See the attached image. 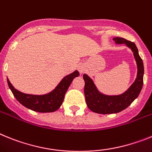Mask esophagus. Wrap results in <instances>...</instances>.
I'll return each mask as SVG.
<instances>
[{
    "mask_svg": "<svg viewBox=\"0 0 152 152\" xmlns=\"http://www.w3.org/2000/svg\"><path fill=\"white\" fill-rule=\"evenodd\" d=\"M86 66L84 64H83V63L79 64V66H78V70H79L80 73H83L86 71Z\"/></svg>",
    "mask_w": 152,
    "mask_h": 152,
    "instance_id": "34e87169",
    "label": "esophagus"
}]
</instances>
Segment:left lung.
<instances>
[{"label": "left lung", "mask_w": 152, "mask_h": 152, "mask_svg": "<svg viewBox=\"0 0 152 152\" xmlns=\"http://www.w3.org/2000/svg\"><path fill=\"white\" fill-rule=\"evenodd\" d=\"M113 40L117 44H125V46L131 49L136 61L138 72L136 79L131 86L124 93L118 96L102 94L96 88L92 79L88 75L83 74V80L85 81L84 94L87 106L93 113L99 114H113L125 109L138 97L143 86V61L138 54L136 45L122 37H115Z\"/></svg>", "instance_id": "left-lung-1"}]
</instances>
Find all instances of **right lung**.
<instances>
[{"instance_id": "add662e5", "label": "right lung", "mask_w": 152, "mask_h": 152, "mask_svg": "<svg viewBox=\"0 0 152 152\" xmlns=\"http://www.w3.org/2000/svg\"><path fill=\"white\" fill-rule=\"evenodd\" d=\"M80 76L77 70L67 75L50 92L44 95L26 94L16 89L7 79L10 89L20 103L29 109L38 113H53L57 110L63 103L64 96L73 79Z\"/></svg>"}]
</instances>
